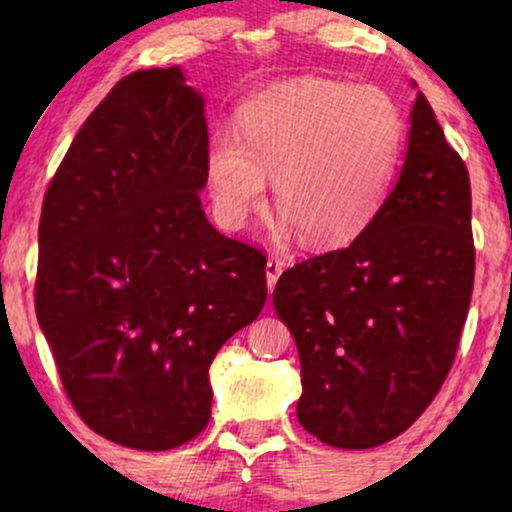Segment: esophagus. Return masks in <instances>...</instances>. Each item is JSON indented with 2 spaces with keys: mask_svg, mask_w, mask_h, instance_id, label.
Wrapping results in <instances>:
<instances>
[{
  "mask_svg": "<svg viewBox=\"0 0 512 512\" xmlns=\"http://www.w3.org/2000/svg\"><path fill=\"white\" fill-rule=\"evenodd\" d=\"M279 275H282V263H279L277 258H268V263H265V279H268L270 293H272V289H275Z\"/></svg>",
  "mask_w": 512,
  "mask_h": 512,
  "instance_id": "obj_1",
  "label": "esophagus"
}]
</instances>
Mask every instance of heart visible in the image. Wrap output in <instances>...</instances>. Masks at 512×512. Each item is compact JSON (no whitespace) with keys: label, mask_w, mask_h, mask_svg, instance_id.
<instances>
[{"label":"heart","mask_w":512,"mask_h":512,"mask_svg":"<svg viewBox=\"0 0 512 512\" xmlns=\"http://www.w3.org/2000/svg\"><path fill=\"white\" fill-rule=\"evenodd\" d=\"M405 121L377 86L303 79L244 102L233 130L214 132L207 184L214 212L242 228L272 179L286 226L307 244L352 240L380 214L401 163Z\"/></svg>","instance_id":"obj_1"}]
</instances>
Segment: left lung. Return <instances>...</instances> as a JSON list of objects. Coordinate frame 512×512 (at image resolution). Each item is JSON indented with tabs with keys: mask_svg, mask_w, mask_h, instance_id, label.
Instances as JSON below:
<instances>
[{
	"mask_svg": "<svg viewBox=\"0 0 512 512\" xmlns=\"http://www.w3.org/2000/svg\"><path fill=\"white\" fill-rule=\"evenodd\" d=\"M473 275L468 170L417 93L380 214L345 249L286 270L272 293L298 347L303 429L340 450L401 436L450 373Z\"/></svg>",
	"mask_w": 512,
	"mask_h": 512,
	"instance_id": "left-lung-1",
	"label": "left lung"
}]
</instances>
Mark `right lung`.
Segmentation results:
<instances>
[{"mask_svg":"<svg viewBox=\"0 0 512 512\" xmlns=\"http://www.w3.org/2000/svg\"><path fill=\"white\" fill-rule=\"evenodd\" d=\"M205 100L181 67L132 72L76 132L39 221L37 319L95 433L163 452L212 415L209 366L268 298L265 256L202 212Z\"/></svg>","mask_w":512,"mask_h":512,"instance_id":"add662e5","label":"right lung"}]
</instances>
